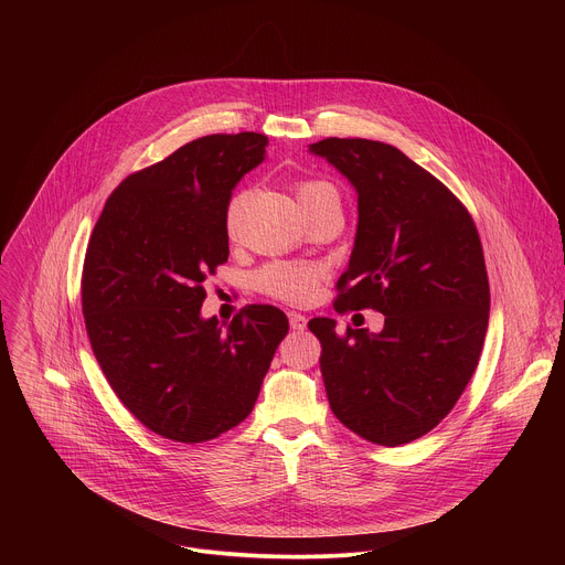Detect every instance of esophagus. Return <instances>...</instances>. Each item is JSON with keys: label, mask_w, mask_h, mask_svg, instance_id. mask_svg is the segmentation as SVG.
Returning <instances> with one entry per match:
<instances>
[{"label": "esophagus", "mask_w": 565, "mask_h": 565, "mask_svg": "<svg viewBox=\"0 0 565 565\" xmlns=\"http://www.w3.org/2000/svg\"><path fill=\"white\" fill-rule=\"evenodd\" d=\"M288 321H290V329L295 331H303L308 327V319L299 312H288Z\"/></svg>", "instance_id": "esophagus-1"}]
</instances>
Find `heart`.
Masks as SVG:
<instances>
[{
    "mask_svg": "<svg viewBox=\"0 0 565 565\" xmlns=\"http://www.w3.org/2000/svg\"><path fill=\"white\" fill-rule=\"evenodd\" d=\"M338 196L335 188L327 181H299L297 183V199L301 205H308L317 199ZM244 207V194H234L227 203L225 225L230 232L236 230V221ZM321 279V268L312 264H292V262H270L255 275V286L270 297H277L288 303H303L312 297L317 284Z\"/></svg>",
    "mask_w": 565,
    "mask_h": 565,
    "instance_id": "obj_1",
    "label": "heart"
}]
</instances>
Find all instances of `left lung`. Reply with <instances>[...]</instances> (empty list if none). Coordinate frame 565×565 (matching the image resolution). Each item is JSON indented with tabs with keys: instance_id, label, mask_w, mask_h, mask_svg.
<instances>
[{
	"instance_id": "left-lung-1",
	"label": "left lung",
	"mask_w": 565,
	"mask_h": 565,
	"mask_svg": "<svg viewBox=\"0 0 565 565\" xmlns=\"http://www.w3.org/2000/svg\"><path fill=\"white\" fill-rule=\"evenodd\" d=\"M358 194V230L335 310L373 308L384 329L338 333L315 317L321 377L338 420L397 447L431 431L471 380L490 319V281L462 203L397 147L366 138L308 145Z\"/></svg>"
}]
</instances>
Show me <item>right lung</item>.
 <instances>
[{
    "label": "right lung",
    "mask_w": 565,
    "mask_h": 565,
    "mask_svg": "<svg viewBox=\"0 0 565 565\" xmlns=\"http://www.w3.org/2000/svg\"><path fill=\"white\" fill-rule=\"evenodd\" d=\"M255 131L196 138L127 177L89 238L83 315L122 405L153 434L205 443L253 412L288 317L248 306L205 319L203 281L227 262L234 185L266 158Z\"/></svg>",
    "instance_id": "right-lung-1"
}]
</instances>
